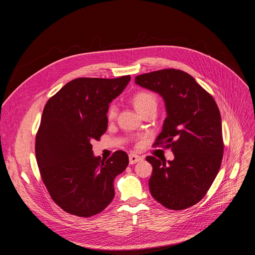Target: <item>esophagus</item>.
Here are the masks:
<instances>
[{
  "mask_svg": "<svg viewBox=\"0 0 255 255\" xmlns=\"http://www.w3.org/2000/svg\"><path fill=\"white\" fill-rule=\"evenodd\" d=\"M141 159H142V157L139 156V155H135V154H130L129 155V162H130V164H134V163L140 161Z\"/></svg>",
  "mask_w": 255,
  "mask_h": 255,
  "instance_id": "34e87169",
  "label": "esophagus"
}]
</instances>
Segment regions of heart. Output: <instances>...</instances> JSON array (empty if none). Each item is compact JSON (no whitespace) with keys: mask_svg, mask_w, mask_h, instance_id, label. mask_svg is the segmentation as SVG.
I'll return each mask as SVG.
<instances>
[{"mask_svg":"<svg viewBox=\"0 0 255 255\" xmlns=\"http://www.w3.org/2000/svg\"><path fill=\"white\" fill-rule=\"evenodd\" d=\"M131 102L135 107L136 110L142 115L145 111L149 110L151 108H156L157 106V98L156 96L146 90L138 91L131 97ZM118 109L117 106L111 104L107 109V118L109 120H113L117 116Z\"/></svg>","mask_w":255,"mask_h":255,"instance_id":"obj_1","label":"heart"}]
</instances>
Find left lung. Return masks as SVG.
Returning a JSON list of instances; mask_svg holds the SVG:
<instances>
[{
	"label": "left lung",
	"instance_id": "obj_1",
	"mask_svg": "<svg viewBox=\"0 0 255 255\" xmlns=\"http://www.w3.org/2000/svg\"><path fill=\"white\" fill-rule=\"evenodd\" d=\"M135 83L158 93L167 117L154 146L170 148L173 160L147 156L153 170L152 197L170 210L199 203L220 169L224 143L219 108L214 98L187 72L165 68L135 78Z\"/></svg>",
	"mask_w": 255,
	"mask_h": 255
}]
</instances>
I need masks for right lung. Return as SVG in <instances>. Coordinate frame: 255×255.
<instances>
[{
  "label": "right lung",
  "instance_id": "obj_1",
  "mask_svg": "<svg viewBox=\"0 0 255 255\" xmlns=\"http://www.w3.org/2000/svg\"><path fill=\"white\" fill-rule=\"evenodd\" d=\"M79 78L46 103L35 141L36 160L51 199L63 211L89 218L101 213L115 196L114 178L129 163L123 150L107 160L93 154L94 140L107 131V109L130 82Z\"/></svg>",
  "mask_w": 255,
  "mask_h": 255
}]
</instances>
